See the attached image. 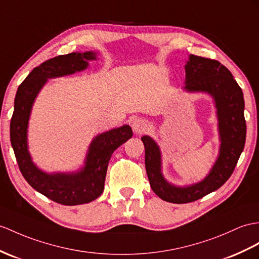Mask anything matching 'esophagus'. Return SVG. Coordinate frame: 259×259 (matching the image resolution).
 Listing matches in <instances>:
<instances>
[{
    "instance_id": "34e87169",
    "label": "esophagus",
    "mask_w": 259,
    "mask_h": 259,
    "mask_svg": "<svg viewBox=\"0 0 259 259\" xmlns=\"http://www.w3.org/2000/svg\"><path fill=\"white\" fill-rule=\"evenodd\" d=\"M148 122L146 121V119L144 118H135L133 121V124H132V127H133V130L135 131L136 134H141L143 133V132L146 131L148 128Z\"/></svg>"
}]
</instances>
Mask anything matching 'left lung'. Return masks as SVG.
I'll use <instances>...</instances> for the list:
<instances>
[{
    "label": "left lung",
    "mask_w": 259,
    "mask_h": 259,
    "mask_svg": "<svg viewBox=\"0 0 259 259\" xmlns=\"http://www.w3.org/2000/svg\"><path fill=\"white\" fill-rule=\"evenodd\" d=\"M185 89L207 92L215 101L221 147L219 158L205 179L185 188L169 185L161 175L158 146L149 136L142 137L151 189L163 201L177 204L193 202L222 187L234 171L246 140L243 91L228 68L218 60L190 55L186 65Z\"/></svg>",
    "instance_id": "8db88e82"
}]
</instances>
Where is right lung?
<instances>
[{
    "mask_svg": "<svg viewBox=\"0 0 259 259\" xmlns=\"http://www.w3.org/2000/svg\"><path fill=\"white\" fill-rule=\"evenodd\" d=\"M96 59V54L71 53L57 56L34 68L21 85L14 100L10 136L16 160L23 177L29 186L48 199L64 205L89 203L99 198L104 189V180L111 156L133 135L128 125L98 135L88 151L85 166L74 174L48 175L37 168L27 150V125L31 105L48 78L61 77L81 71L88 60Z\"/></svg>",
    "mask_w": 259,
    "mask_h": 259,
    "instance_id": "right-lung-1",
    "label": "right lung"
}]
</instances>
